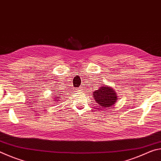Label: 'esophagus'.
<instances>
[{"mask_svg":"<svg viewBox=\"0 0 161 161\" xmlns=\"http://www.w3.org/2000/svg\"><path fill=\"white\" fill-rule=\"evenodd\" d=\"M77 92H81V87H79V88H77Z\"/></svg>","mask_w":161,"mask_h":161,"instance_id":"1","label":"esophagus"}]
</instances>
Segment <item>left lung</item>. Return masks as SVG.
<instances>
[{
    "label": "left lung",
    "mask_w": 161,
    "mask_h": 161,
    "mask_svg": "<svg viewBox=\"0 0 161 161\" xmlns=\"http://www.w3.org/2000/svg\"><path fill=\"white\" fill-rule=\"evenodd\" d=\"M94 99L102 108H109L116 103L118 97L113 88L101 84L97 90L93 92Z\"/></svg>",
    "instance_id": "8db88e82"
}]
</instances>
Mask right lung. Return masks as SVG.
<instances>
[{"label": "right lung", "instance_id": "right-lung-1", "mask_svg": "<svg viewBox=\"0 0 161 161\" xmlns=\"http://www.w3.org/2000/svg\"><path fill=\"white\" fill-rule=\"evenodd\" d=\"M54 94H55L54 95L55 97L53 98V99H54L53 101H55V102H58V101H59V99H60V96L62 94H61V92H59L58 89H56L55 92H54Z\"/></svg>", "mask_w": 161, "mask_h": 161}]
</instances>
